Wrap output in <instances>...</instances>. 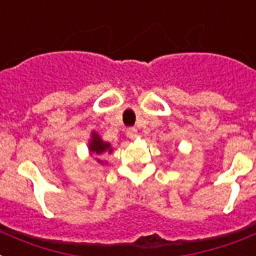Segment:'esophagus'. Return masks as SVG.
Wrapping results in <instances>:
<instances>
[{
  "label": "esophagus",
  "instance_id": "obj_1",
  "mask_svg": "<svg viewBox=\"0 0 256 256\" xmlns=\"http://www.w3.org/2000/svg\"><path fill=\"white\" fill-rule=\"evenodd\" d=\"M126 136L130 139H136L138 138V130L136 128H130V130H126Z\"/></svg>",
  "mask_w": 256,
  "mask_h": 256
}]
</instances>
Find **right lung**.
<instances>
[{"label": "right lung", "instance_id": "add662e5", "mask_svg": "<svg viewBox=\"0 0 256 256\" xmlns=\"http://www.w3.org/2000/svg\"><path fill=\"white\" fill-rule=\"evenodd\" d=\"M88 148H89V154L90 156H96V160L101 164H105V160L101 159V155L102 154H112L113 152V147L112 144L109 143V142H105L102 140V138L96 132V130H92V134H90V140H89V146H88Z\"/></svg>", "mask_w": 256, "mask_h": 256}]
</instances>
